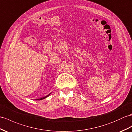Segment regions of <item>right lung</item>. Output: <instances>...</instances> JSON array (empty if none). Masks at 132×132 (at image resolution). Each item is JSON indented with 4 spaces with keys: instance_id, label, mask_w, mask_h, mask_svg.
I'll list each match as a JSON object with an SVG mask.
<instances>
[{
    "instance_id": "obj_1",
    "label": "right lung",
    "mask_w": 132,
    "mask_h": 132,
    "mask_svg": "<svg viewBox=\"0 0 132 132\" xmlns=\"http://www.w3.org/2000/svg\"><path fill=\"white\" fill-rule=\"evenodd\" d=\"M51 94H49L47 96H45V97H41V98H38V99H36V100H43V99H44V98H46V97H47L48 96H49Z\"/></svg>"
}]
</instances>
